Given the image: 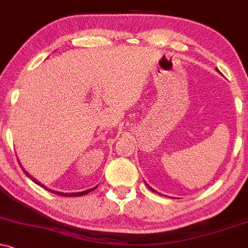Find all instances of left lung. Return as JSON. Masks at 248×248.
Masks as SVG:
<instances>
[{"mask_svg":"<svg viewBox=\"0 0 248 248\" xmlns=\"http://www.w3.org/2000/svg\"><path fill=\"white\" fill-rule=\"evenodd\" d=\"M148 188H149V189H151V190H153V191H154V189H153V188H150V187H149V186H148Z\"/></svg>","mask_w":248,"mask_h":248,"instance_id":"8db88e82","label":"left lung"}]
</instances>
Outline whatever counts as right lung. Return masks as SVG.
Listing matches in <instances>:
<instances>
[{"label": "right lung", "instance_id": "right-lung-1", "mask_svg": "<svg viewBox=\"0 0 248 248\" xmlns=\"http://www.w3.org/2000/svg\"><path fill=\"white\" fill-rule=\"evenodd\" d=\"M22 170H23V171H25V174L26 175H27V176L29 177V178H31V181H33V182L34 183H36V185H38V186H40V187H42V188H45V189H47V190H49L50 191V193H53V194H57V195H60V196H81V195H86V194L87 193H90V191H92V190H94V188H92V189H89V190H85V191H81V193H61V191H55V190H50V189H48V188H46V187H45V186L44 185H42V183H40V182H38V181H36L35 180V178H33V177H31V175H29L28 174V172L27 171H26V170L25 169H23V168H22Z\"/></svg>", "mask_w": 248, "mask_h": 248}]
</instances>
